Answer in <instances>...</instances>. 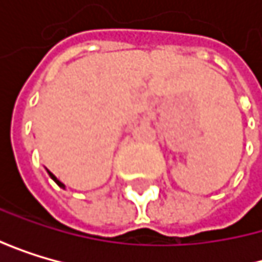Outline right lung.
<instances>
[{
    "label": "right lung",
    "mask_w": 262,
    "mask_h": 262,
    "mask_svg": "<svg viewBox=\"0 0 262 262\" xmlns=\"http://www.w3.org/2000/svg\"><path fill=\"white\" fill-rule=\"evenodd\" d=\"M48 174H50V178H52V179H53V181H55V182H56V184H58L59 187H62V188H64V184H62L61 181H58V179H56V176H55L53 173H50V171H48Z\"/></svg>",
    "instance_id": "1"
}]
</instances>
